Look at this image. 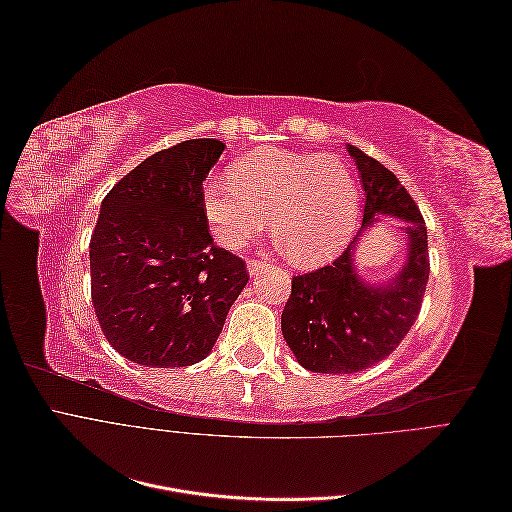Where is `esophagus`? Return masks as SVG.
<instances>
[{"label":"esophagus","instance_id":"1","mask_svg":"<svg viewBox=\"0 0 512 512\" xmlns=\"http://www.w3.org/2000/svg\"><path fill=\"white\" fill-rule=\"evenodd\" d=\"M247 269H250L252 275L262 273V271L271 269V260H250V262H247Z\"/></svg>","mask_w":512,"mask_h":512}]
</instances>
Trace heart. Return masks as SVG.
<instances>
[{"label":"heart","instance_id":"b5f03b06","mask_svg":"<svg viewBox=\"0 0 512 512\" xmlns=\"http://www.w3.org/2000/svg\"><path fill=\"white\" fill-rule=\"evenodd\" d=\"M228 179L205 185L200 209L230 250L260 235L269 215L275 243L297 267H320L348 245L359 188L339 158L260 147L232 162Z\"/></svg>","mask_w":512,"mask_h":512}]
</instances>
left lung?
I'll return each instance as SVG.
<instances>
[{"instance_id":"obj_1","label":"left lung","mask_w":512,"mask_h":512,"mask_svg":"<svg viewBox=\"0 0 512 512\" xmlns=\"http://www.w3.org/2000/svg\"><path fill=\"white\" fill-rule=\"evenodd\" d=\"M365 190L363 228L395 215L408 222V262L391 282L369 286L354 271L356 235L342 256L312 273L292 277L282 333L297 361L316 374H354L384 361L421 312L429 280L427 228L404 185L365 151L348 145Z\"/></svg>"}]
</instances>
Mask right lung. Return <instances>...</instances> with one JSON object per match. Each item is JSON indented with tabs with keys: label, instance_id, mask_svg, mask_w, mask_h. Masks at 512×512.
<instances>
[{
	"label": "right lung",
	"instance_id": "add662e5",
	"mask_svg": "<svg viewBox=\"0 0 512 512\" xmlns=\"http://www.w3.org/2000/svg\"><path fill=\"white\" fill-rule=\"evenodd\" d=\"M224 143L192 138L115 183L89 243L91 303L104 337L145 367L203 361L250 275L213 243L203 181Z\"/></svg>",
	"mask_w": 512,
	"mask_h": 512
}]
</instances>
